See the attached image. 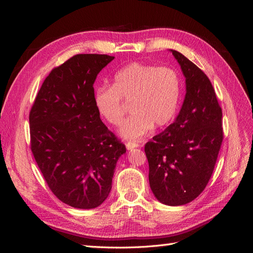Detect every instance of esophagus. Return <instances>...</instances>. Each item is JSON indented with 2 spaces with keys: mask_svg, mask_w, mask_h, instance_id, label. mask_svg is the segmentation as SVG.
Segmentation results:
<instances>
[{
  "mask_svg": "<svg viewBox=\"0 0 253 253\" xmlns=\"http://www.w3.org/2000/svg\"><path fill=\"white\" fill-rule=\"evenodd\" d=\"M138 147H140V145L137 142H127L126 143V149L127 150H133V149H136Z\"/></svg>",
  "mask_w": 253,
  "mask_h": 253,
  "instance_id": "obj_1",
  "label": "esophagus"
}]
</instances>
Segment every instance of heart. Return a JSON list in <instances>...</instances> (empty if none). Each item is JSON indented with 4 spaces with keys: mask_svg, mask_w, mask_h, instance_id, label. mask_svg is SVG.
Instances as JSON below:
<instances>
[{
    "mask_svg": "<svg viewBox=\"0 0 253 253\" xmlns=\"http://www.w3.org/2000/svg\"><path fill=\"white\" fill-rule=\"evenodd\" d=\"M180 94L181 80L173 68L133 62L115 73L113 85L96 89L94 104L105 121L118 126L125 115L121 99L131 102L133 115L121 125L119 135L139 140L154 126L170 124L177 112Z\"/></svg>",
    "mask_w": 253,
    "mask_h": 253,
    "instance_id": "heart-1",
    "label": "heart"
}]
</instances>
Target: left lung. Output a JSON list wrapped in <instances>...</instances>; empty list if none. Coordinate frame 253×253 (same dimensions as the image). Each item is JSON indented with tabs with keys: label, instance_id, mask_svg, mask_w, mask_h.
Instances as JSON below:
<instances>
[{
	"label": "left lung",
	"instance_id": "1",
	"mask_svg": "<svg viewBox=\"0 0 253 253\" xmlns=\"http://www.w3.org/2000/svg\"><path fill=\"white\" fill-rule=\"evenodd\" d=\"M186 78V95L172 125L144 147L153 194L164 205H186L208 183L223 141L221 109L206 74L170 49Z\"/></svg>",
	"mask_w": 253,
	"mask_h": 253
}]
</instances>
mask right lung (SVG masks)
Segmentation results:
<instances>
[{"mask_svg": "<svg viewBox=\"0 0 253 253\" xmlns=\"http://www.w3.org/2000/svg\"><path fill=\"white\" fill-rule=\"evenodd\" d=\"M114 58L84 53L53 68L29 114L37 165L52 193L73 208L94 209L108 198L126 152L94 104L95 80Z\"/></svg>", "mask_w": 253, "mask_h": 253, "instance_id": "obj_1", "label": "right lung"}]
</instances>
